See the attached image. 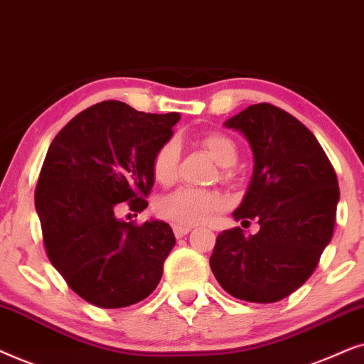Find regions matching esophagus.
I'll return each mask as SVG.
<instances>
[{
  "instance_id": "1",
  "label": "esophagus",
  "mask_w": 364,
  "mask_h": 364,
  "mask_svg": "<svg viewBox=\"0 0 364 364\" xmlns=\"http://www.w3.org/2000/svg\"><path fill=\"white\" fill-rule=\"evenodd\" d=\"M173 231H174V236H176V238H183V236H186L188 232L191 231V228H185V226H174V228H173Z\"/></svg>"
}]
</instances>
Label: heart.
<instances>
[{
	"label": "heart",
	"instance_id": "obj_1",
	"mask_svg": "<svg viewBox=\"0 0 364 364\" xmlns=\"http://www.w3.org/2000/svg\"><path fill=\"white\" fill-rule=\"evenodd\" d=\"M203 146L221 168H230L238 159V148L226 134L211 133L203 138ZM179 161V144L176 139H168L154 154L151 169L153 176L161 185H169L176 178ZM223 206V196L216 191L179 188L158 201V215L176 226H195L206 221L213 213Z\"/></svg>",
	"mask_w": 364,
	"mask_h": 364
}]
</instances>
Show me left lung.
I'll list each match as a JSON object with an SVG mask.
<instances>
[{
	"mask_svg": "<svg viewBox=\"0 0 364 364\" xmlns=\"http://www.w3.org/2000/svg\"><path fill=\"white\" fill-rule=\"evenodd\" d=\"M248 139L255 166L235 220H256L218 235L213 274L231 296L274 303L306 283L333 236L340 201L336 173L314 134L287 111L251 105L225 121Z\"/></svg>",
	"mask_w": 364,
	"mask_h": 364,
	"instance_id": "1",
	"label": "left lung"
}]
</instances>
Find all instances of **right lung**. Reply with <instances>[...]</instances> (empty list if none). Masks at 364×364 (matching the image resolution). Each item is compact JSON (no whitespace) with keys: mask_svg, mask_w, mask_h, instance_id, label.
Returning a JSON list of instances; mask_svg holds the SVG:
<instances>
[{"mask_svg":"<svg viewBox=\"0 0 364 364\" xmlns=\"http://www.w3.org/2000/svg\"><path fill=\"white\" fill-rule=\"evenodd\" d=\"M178 121V113L103 101L76 114L48 148L35 191L48 258L95 306H132L161 279L176 243L171 226L161 220L136 226L116 213L119 203L146 210L153 158Z\"/></svg>","mask_w":364,"mask_h":364,"instance_id":"1","label":"right lung"}]
</instances>
